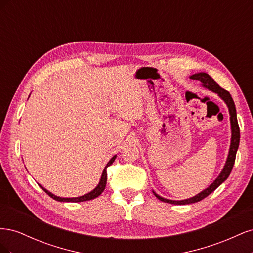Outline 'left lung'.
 <instances>
[{
    "label": "left lung",
    "instance_id": "1",
    "mask_svg": "<svg viewBox=\"0 0 253 253\" xmlns=\"http://www.w3.org/2000/svg\"><path fill=\"white\" fill-rule=\"evenodd\" d=\"M191 79L193 80H198L202 82V85L205 88H208L209 90L213 91V93H216L223 100L225 101V103L228 106L229 110V114H230V124H231V143H230V149H229V154L226 160V164L223 168V170L219 173V175L217 176V178L214 180L211 185L205 189L204 191H202L201 193L196 194L195 196L188 198V200H182V201H172V200H167V198H164L160 195H158L157 193H155L153 191V193L158 198L159 201L165 202V203H169V204H173V205H188V204H193V203H197L202 200H204L205 197L208 196L209 194H211L214 190H215L217 187H219L221 183H223L230 175L232 168L235 162V156H236V152L237 149H239V144H240V127H239V124H237V118H236V110H235V104L233 99L229 93L228 90L221 88L218 84L214 81L210 76L207 73H197L194 74L190 77Z\"/></svg>",
    "mask_w": 253,
    "mask_h": 253
}]
</instances>
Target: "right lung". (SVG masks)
I'll use <instances>...</instances> for the list:
<instances>
[{
    "mask_svg": "<svg viewBox=\"0 0 253 253\" xmlns=\"http://www.w3.org/2000/svg\"><path fill=\"white\" fill-rule=\"evenodd\" d=\"M115 158H116V155L113 156V157L110 159V162H109L108 164H106V166H105V168H104V170H103V172H102L100 181H99V183H98V186H97L93 191H90V192L87 193V194H84V195L79 196V197H71V198H70V197H60V196H57V195H55V194H52L51 192H49L48 190L43 188L41 185H39V186L42 188V190L45 191V193H47L51 198H53V200L58 201V202L79 203V202H86V201L94 200V198H96V197H98L99 195H100V194L103 192V190L105 189V186H106V178H108V174H106V168H108L109 166H111V165L114 163Z\"/></svg>",
    "mask_w": 253,
    "mask_h": 253,
    "instance_id": "1",
    "label": "right lung"
}]
</instances>
